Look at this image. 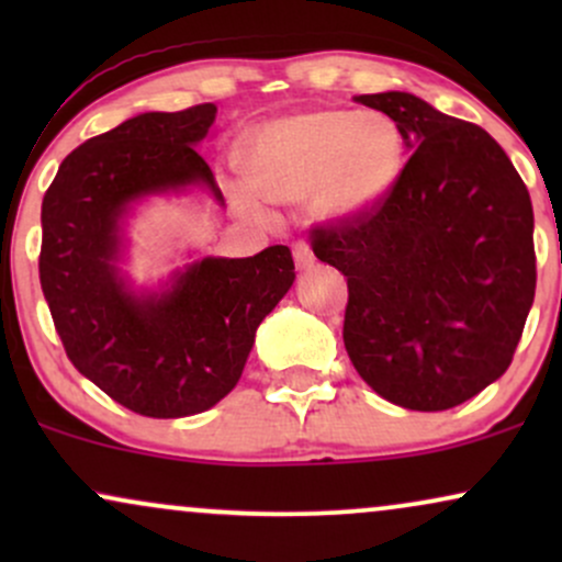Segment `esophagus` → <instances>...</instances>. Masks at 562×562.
Returning <instances> with one entry per match:
<instances>
[{
  "label": "esophagus",
  "instance_id": "obj_1",
  "mask_svg": "<svg viewBox=\"0 0 562 562\" xmlns=\"http://www.w3.org/2000/svg\"><path fill=\"white\" fill-rule=\"evenodd\" d=\"M293 259H295V267H299V269L312 267V263H314L312 248H308L306 243H295V245H293Z\"/></svg>",
  "mask_w": 562,
  "mask_h": 562
}]
</instances>
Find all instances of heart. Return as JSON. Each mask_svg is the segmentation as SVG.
Returning <instances> with one entry per match:
<instances>
[{"instance_id": "b5f03b06", "label": "heart", "mask_w": 562, "mask_h": 562, "mask_svg": "<svg viewBox=\"0 0 562 562\" xmlns=\"http://www.w3.org/2000/svg\"><path fill=\"white\" fill-rule=\"evenodd\" d=\"M404 164L398 126L378 111H314L261 128L245 156L250 182L274 203L312 198L322 216H353L375 205ZM245 209L259 211L248 195Z\"/></svg>"}]
</instances>
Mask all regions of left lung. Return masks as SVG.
I'll list each match as a JSON object with an SVG mask.
<instances>
[{"label": "left lung", "mask_w": 562, "mask_h": 562, "mask_svg": "<svg viewBox=\"0 0 562 562\" xmlns=\"http://www.w3.org/2000/svg\"><path fill=\"white\" fill-rule=\"evenodd\" d=\"M396 121L412 150L391 190L308 232L344 272V344L389 402L441 412L505 375L537 290L524 179L479 124L406 92L357 97Z\"/></svg>", "instance_id": "left-lung-1"}]
</instances>
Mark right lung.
<instances>
[{
  "instance_id": "1",
  "label": "right lung",
  "mask_w": 562,
  "mask_h": 562,
  "mask_svg": "<svg viewBox=\"0 0 562 562\" xmlns=\"http://www.w3.org/2000/svg\"><path fill=\"white\" fill-rule=\"evenodd\" d=\"M214 119V102L128 119L76 147L42 200L38 280L68 359L113 402L160 420L211 409L235 389L261 319L295 280L288 245L209 256L160 295L137 299L115 272L132 200L195 182L222 200L192 147Z\"/></svg>"
}]
</instances>
